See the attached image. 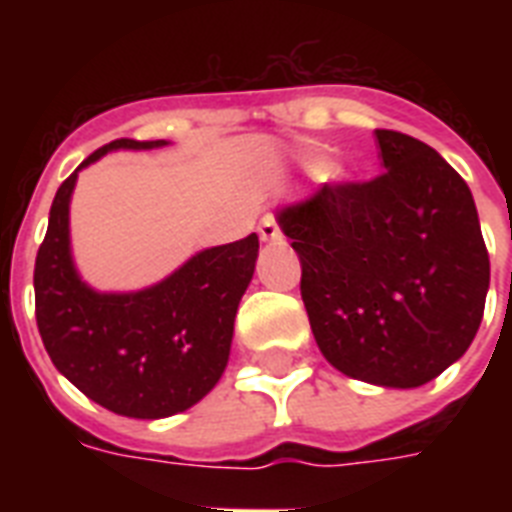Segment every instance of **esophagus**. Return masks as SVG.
Here are the masks:
<instances>
[{
  "label": "esophagus",
  "mask_w": 512,
  "mask_h": 512,
  "mask_svg": "<svg viewBox=\"0 0 512 512\" xmlns=\"http://www.w3.org/2000/svg\"><path fill=\"white\" fill-rule=\"evenodd\" d=\"M257 233H260V239L268 241V244H276V241H281V228L273 215H265L263 220H260V225H257Z\"/></svg>",
  "instance_id": "esophagus-1"
}]
</instances>
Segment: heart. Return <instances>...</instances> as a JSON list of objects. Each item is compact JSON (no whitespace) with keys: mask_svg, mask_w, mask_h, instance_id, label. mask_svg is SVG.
Returning <instances> with one entry per match:
<instances>
[{"mask_svg":"<svg viewBox=\"0 0 512 512\" xmlns=\"http://www.w3.org/2000/svg\"><path fill=\"white\" fill-rule=\"evenodd\" d=\"M316 172H321V175H327L329 164H316Z\"/></svg>","mask_w":512,"mask_h":512,"instance_id":"b5f03b06","label":"heart"}]
</instances>
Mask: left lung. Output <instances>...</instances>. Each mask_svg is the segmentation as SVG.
I'll return each mask as SVG.
<instances>
[{"instance_id": "left-lung-1", "label": "left lung", "mask_w": 512, "mask_h": 512, "mask_svg": "<svg viewBox=\"0 0 512 512\" xmlns=\"http://www.w3.org/2000/svg\"><path fill=\"white\" fill-rule=\"evenodd\" d=\"M374 135L380 177L321 185L276 220L303 265L300 295L329 364L420 388L476 337L489 252L473 193L444 156L404 132Z\"/></svg>"}]
</instances>
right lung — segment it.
I'll use <instances>...</instances> for the list:
<instances>
[{
  "label": "right lung",
  "instance_id": "1",
  "mask_svg": "<svg viewBox=\"0 0 512 512\" xmlns=\"http://www.w3.org/2000/svg\"><path fill=\"white\" fill-rule=\"evenodd\" d=\"M167 140H114L63 180L34 268L36 327L52 364L108 412L162 420L215 388L231 356L233 321L260 241L201 249L167 279L138 292H98L71 255L68 209L76 177L108 151H151Z\"/></svg>",
  "mask_w": 512,
  "mask_h": 512
}]
</instances>
